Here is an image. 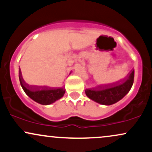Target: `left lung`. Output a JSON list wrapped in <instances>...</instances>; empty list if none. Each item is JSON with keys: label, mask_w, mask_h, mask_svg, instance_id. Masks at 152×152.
<instances>
[{"label": "left lung", "mask_w": 152, "mask_h": 152, "mask_svg": "<svg viewBox=\"0 0 152 152\" xmlns=\"http://www.w3.org/2000/svg\"><path fill=\"white\" fill-rule=\"evenodd\" d=\"M134 70L122 81L109 86L86 88V95L90 99L102 105H111L123 99L129 93L134 83Z\"/></svg>", "instance_id": "left-lung-1"}]
</instances>
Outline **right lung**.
<instances>
[{
	"label": "right lung",
	"mask_w": 152,
	"mask_h": 152,
	"mask_svg": "<svg viewBox=\"0 0 152 152\" xmlns=\"http://www.w3.org/2000/svg\"><path fill=\"white\" fill-rule=\"evenodd\" d=\"M19 80L25 93L31 99L42 105H49L64 96L65 88H51L46 86H33L24 81L22 77L21 71L19 70Z\"/></svg>",
	"instance_id": "1"
}]
</instances>
